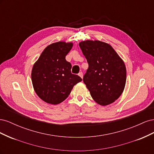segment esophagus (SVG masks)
<instances>
[{
    "instance_id": "obj_1",
    "label": "esophagus",
    "mask_w": 154,
    "mask_h": 154,
    "mask_svg": "<svg viewBox=\"0 0 154 154\" xmlns=\"http://www.w3.org/2000/svg\"><path fill=\"white\" fill-rule=\"evenodd\" d=\"M78 75L80 76L82 78H83V73H82V72H79V74H78Z\"/></svg>"
}]
</instances>
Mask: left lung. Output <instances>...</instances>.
I'll list each match as a JSON object with an SVG mask.
<instances>
[{
    "mask_svg": "<svg viewBox=\"0 0 154 154\" xmlns=\"http://www.w3.org/2000/svg\"><path fill=\"white\" fill-rule=\"evenodd\" d=\"M79 45L88 64L83 81L93 100L102 106L114 103L125 87L127 70L123 60L103 42L85 40Z\"/></svg>",
    "mask_w": 154,
    "mask_h": 154,
    "instance_id": "1",
    "label": "left lung"
}]
</instances>
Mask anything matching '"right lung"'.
<instances>
[{"label": "right lung", "mask_w": 154, "mask_h": 154, "mask_svg": "<svg viewBox=\"0 0 154 154\" xmlns=\"http://www.w3.org/2000/svg\"><path fill=\"white\" fill-rule=\"evenodd\" d=\"M72 45V42H65L51 44L45 48L33 65L32 86L36 94L46 103H62L73 87L82 80L80 76L71 73V64L66 60Z\"/></svg>", "instance_id": "add662e5"}]
</instances>
